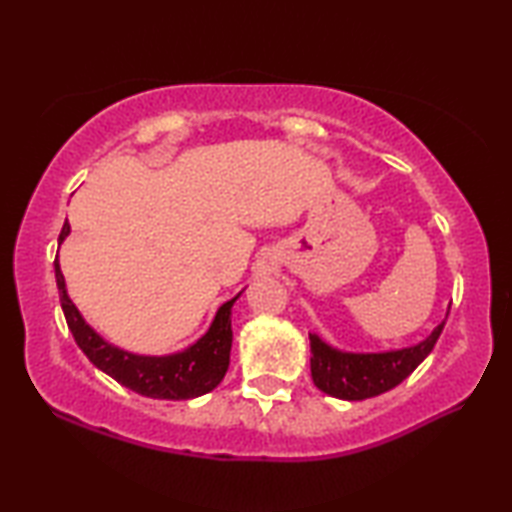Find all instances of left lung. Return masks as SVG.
<instances>
[{"label": "left lung", "mask_w": 512, "mask_h": 512, "mask_svg": "<svg viewBox=\"0 0 512 512\" xmlns=\"http://www.w3.org/2000/svg\"><path fill=\"white\" fill-rule=\"evenodd\" d=\"M445 320L424 341L384 352L339 350L320 339L316 332H309L311 379L323 393L348 402L368 400L391 391L429 357L443 332Z\"/></svg>", "instance_id": "8db88e82"}]
</instances>
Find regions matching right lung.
<instances>
[{
	"label": "right lung",
	"instance_id": "add662e5",
	"mask_svg": "<svg viewBox=\"0 0 512 512\" xmlns=\"http://www.w3.org/2000/svg\"><path fill=\"white\" fill-rule=\"evenodd\" d=\"M69 235V223L65 221L58 237V248ZM56 284L60 293V307L67 320L69 332L94 366L106 372L121 386L131 388L144 397L153 400H194L205 393L214 391L221 384L230 366L232 348V305L235 298L223 302L216 311L212 325L196 343L187 345L185 350L171 354H137L121 350L117 345L103 339L97 329L85 323L79 307L74 305L67 293V284L56 255L54 262Z\"/></svg>",
	"mask_w": 512,
	"mask_h": 512
}]
</instances>
